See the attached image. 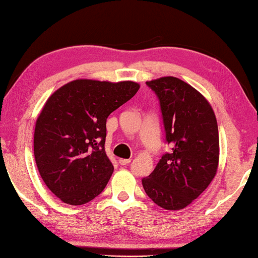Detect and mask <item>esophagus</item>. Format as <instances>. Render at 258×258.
I'll return each mask as SVG.
<instances>
[{"mask_svg": "<svg viewBox=\"0 0 258 258\" xmlns=\"http://www.w3.org/2000/svg\"><path fill=\"white\" fill-rule=\"evenodd\" d=\"M118 161H119V164H120V165H127V164H130V163H131V159H124V158H120Z\"/></svg>", "mask_w": 258, "mask_h": 258, "instance_id": "34e87169", "label": "esophagus"}]
</instances>
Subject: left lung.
Listing matches in <instances>:
<instances>
[{"mask_svg": "<svg viewBox=\"0 0 258 258\" xmlns=\"http://www.w3.org/2000/svg\"><path fill=\"white\" fill-rule=\"evenodd\" d=\"M157 94L163 115L165 154L142 185L152 202L167 211L183 209L197 199L215 177L220 139L215 113L207 99L177 77L147 82Z\"/></svg>", "mask_w": 258, "mask_h": 258, "instance_id": "8db88e82", "label": "left lung"}]
</instances>
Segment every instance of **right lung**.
Returning <instances> with one entry per match:
<instances>
[{
  "label": "right lung",
  "instance_id": "1",
  "mask_svg": "<svg viewBox=\"0 0 258 258\" xmlns=\"http://www.w3.org/2000/svg\"><path fill=\"white\" fill-rule=\"evenodd\" d=\"M140 84L75 80L50 95L37 117L34 156L45 185L73 206L101 194L113 172L104 151L107 118Z\"/></svg>",
  "mask_w": 258,
  "mask_h": 258
}]
</instances>
